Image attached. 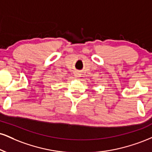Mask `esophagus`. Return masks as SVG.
<instances>
[{
	"instance_id": "1",
	"label": "esophagus",
	"mask_w": 152,
	"mask_h": 152,
	"mask_svg": "<svg viewBox=\"0 0 152 152\" xmlns=\"http://www.w3.org/2000/svg\"><path fill=\"white\" fill-rule=\"evenodd\" d=\"M81 74H80L79 72H76V74H75V75H74V76H75V78H79L80 77H81Z\"/></svg>"
}]
</instances>
